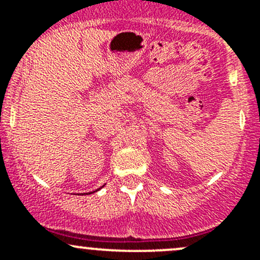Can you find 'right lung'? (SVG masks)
Masks as SVG:
<instances>
[{
	"instance_id": "obj_1",
	"label": "right lung",
	"mask_w": 260,
	"mask_h": 260,
	"mask_svg": "<svg viewBox=\"0 0 260 260\" xmlns=\"http://www.w3.org/2000/svg\"><path fill=\"white\" fill-rule=\"evenodd\" d=\"M102 187H103V186H102ZM95 191H98V190H95ZM95 191H93V192H89V193H94V192H95ZM89 193L86 192V193H83V195H89Z\"/></svg>"
}]
</instances>
